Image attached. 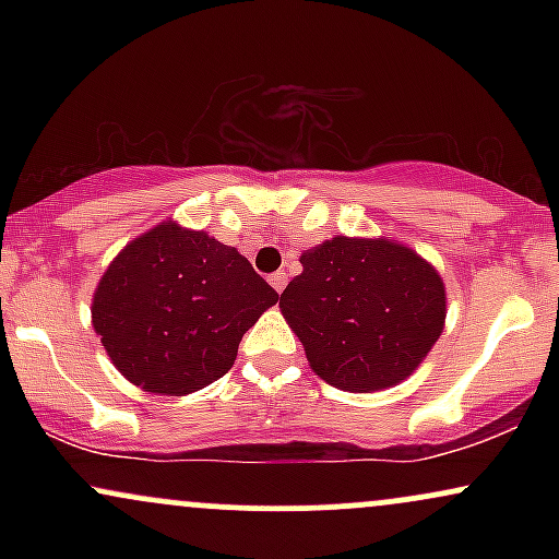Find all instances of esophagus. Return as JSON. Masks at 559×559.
<instances>
[{"instance_id": "34e87169", "label": "esophagus", "mask_w": 559, "mask_h": 559, "mask_svg": "<svg viewBox=\"0 0 559 559\" xmlns=\"http://www.w3.org/2000/svg\"><path fill=\"white\" fill-rule=\"evenodd\" d=\"M267 281H271V286L275 288V292H284V288H286V281H288V275L284 273V271H278V273H273L271 275V278H267Z\"/></svg>"}]
</instances>
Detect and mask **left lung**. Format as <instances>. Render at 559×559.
<instances>
[{
  "label": "left lung",
  "mask_w": 559,
  "mask_h": 559,
  "mask_svg": "<svg viewBox=\"0 0 559 559\" xmlns=\"http://www.w3.org/2000/svg\"><path fill=\"white\" fill-rule=\"evenodd\" d=\"M301 273L281 294V316L312 373L370 394L402 383L439 342L447 286L407 243L333 236L301 252Z\"/></svg>",
  "instance_id": "left-lung-1"
}]
</instances>
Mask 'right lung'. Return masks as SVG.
<instances>
[{
  "label": "right lung",
  "mask_w": 559,
  "mask_h": 559,
  "mask_svg": "<svg viewBox=\"0 0 559 559\" xmlns=\"http://www.w3.org/2000/svg\"><path fill=\"white\" fill-rule=\"evenodd\" d=\"M275 301L239 249L163 221L107 265L92 325L126 381L186 396L228 373L241 336Z\"/></svg>",
  "instance_id": "right-lung-1"
}]
</instances>
